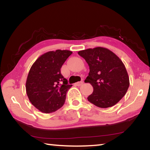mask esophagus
<instances>
[{
    "label": "esophagus",
    "mask_w": 150,
    "mask_h": 150,
    "mask_svg": "<svg viewBox=\"0 0 150 150\" xmlns=\"http://www.w3.org/2000/svg\"><path fill=\"white\" fill-rule=\"evenodd\" d=\"M83 84V81H79V82H77L75 83V85H77V86H81V85H82Z\"/></svg>",
    "instance_id": "34e87169"
}]
</instances>
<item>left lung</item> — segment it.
<instances>
[{"label":"left lung","instance_id":"obj_1","mask_svg":"<svg viewBox=\"0 0 150 150\" xmlns=\"http://www.w3.org/2000/svg\"><path fill=\"white\" fill-rule=\"evenodd\" d=\"M89 67L85 83L93 91L87 97L90 103L101 108L115 105L125 96L129 86L127 72L122 61L110 50L98 47L80 51Z\"/></svg>","mask_w":150,"mask_h":150}]
</instances>
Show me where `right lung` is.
Wrapping results in <instances>:
<instances>
[{"mask_svg": "<svg viewBox=\"0 0 150 150\" xmlns=\"http://www.w3.org/2000/svg\"><path fill=\"white\" fill-rule=\"evenodd\" d=\"M73 52L56 50L42 54L33 64L26 81V92L33 105L45 113H53L65 103L72 87L61 73V68Z\"/></svg>", "mask_w": 150, "mask_h": 150, "instance_id": "right-lung-1", "label": "right lung"}]
</instances>
